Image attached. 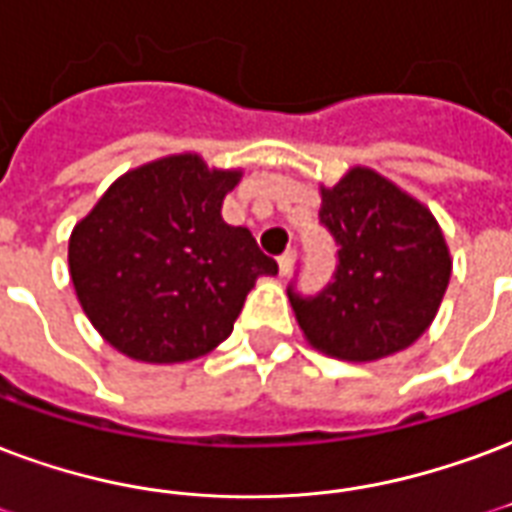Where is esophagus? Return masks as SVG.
I'll list each match as a JSON object with an SVG mask.
<instances>
[{"label": "esophagus", "instance_id": "obj_1", "mask_svg": "<svg viewBox=\"0 0 512 512\" xmlns=\"http://www.w3.org/2000/svg\"><path fill=\"white\" fill-rule=\"evenodd\" d=\"M295 257H298V255H295V249H287L285 255L279 257V274L287 276V274H290V271H293Z\"/></svg>", "mask_w": 512, "mask_h": 512}]
</instances>
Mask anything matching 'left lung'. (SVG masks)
Listing matches in <instances>:
<instances>
[{"mask_svg": "<svg viewBox=\"0 0 512 512\" xmlns=\"http://www.w3.org/2000/svg\"><path fill=\"white\" fill-rule=\"evenodd\" d=\"M320 222L339 244L333 282L317 298L290 290L298 328L314 350L372 363L407 350L429 331L448 290L442 227L418 198L377 170L355 165L320 184Z\"/></svg>", "mask_w": 512, "mask_h": 512, "instance_id": "8db88e82", "label": "left lung"}]
</instances>
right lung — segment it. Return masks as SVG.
<instances>
[{"label":"right lung","mask_w":512,"mask_h":512,"mask_svg":"<svg viewBox=\"0 0 512 512\" xmlns=\"http://www.w3.org/2000/svg\"><path fill=\"white\" fill-rule=\"evenodd\" d=\"M241 168L168 154L127 170L73 227L67 263L94 331L143 363L195 361L225 342L257 276L276 260L222 200Z\"/></svg>","instance_id":"add662e5"}]
</instances>
